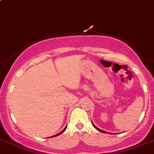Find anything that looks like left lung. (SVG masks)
<instances>
[{"label":"left lung","mask_w":154,"mask_h":154,"mask_svg":"<svg viewBox=\"0 0 154 154\" xmlns=\"http://www.w3.org/2000/svg\"><path fill=\"white\" fill-rule=\"evenodd\" d=\"M92 125H93V126H94V128H96V129H97V130H98V131H100V132H103V133H107V132H106V131H103V130H100V129H99V128H97V127H96V126H95V125H94V124H93V123H92ZM109 134H111V133H109Z\"/></svg>","instance_id":"left-lung-1"}]
</instances>
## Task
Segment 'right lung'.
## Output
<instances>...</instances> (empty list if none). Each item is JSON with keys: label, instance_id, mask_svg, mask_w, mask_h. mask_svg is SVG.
Listing matches in <instances>:
<instances>
[{"label": "right lung", "instance_id": "1", "mask_svg": "<svg viewBox=\"0 0 154 154\" xmlns=\"http://www.w3.org/2000/svg\"><path fill=\"white\" fill-rule=\"evenodd\" d=\"M66 128H67V126H66V128H64V129H63V131H61V132H60V133H59V134H56V135H54V136H52V137H55V136H57V135H59V134H61V133H63V131H65V130H66Z\"/></svg>", "mask_w": 154, "mask_h": 154}]
</instances>
